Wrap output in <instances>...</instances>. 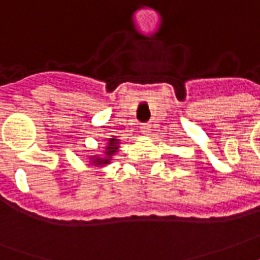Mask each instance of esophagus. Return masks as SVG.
<instances>
[{"mask_svg":"<svg viewBox=\"0 0 260 260\" xmlns=\"http://www.w3.org/2000/svg\"><path fill=\"white\" fill-rule=\"evenodd\" d=\"M151 131H152L151 123H142V125H141V132H142L144 135H151Z\"/></svg>","mask_w":260,"mask_h":260,"instance_id":"34e87169","label":"esophagus"}]
</instances>
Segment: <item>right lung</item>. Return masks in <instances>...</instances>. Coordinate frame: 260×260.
<instances>
[{"label":"right lung","instance_id":"obj_1","mask_svg":"<svg viewBox=\"0 0 260 260\" xmlns=\"http://www.w3.org/2000/svg\"><path fill=\"white\" fill-rule=\"evenodd\" d=\"M118 148H119V139L115 137L109 138L107 146H105V151H104V155H91L89 164L93 165V167H105L111 162L114 153L118 151Z\"/></svg>","mask_w":260,"mask_h":260}]
</instances>
